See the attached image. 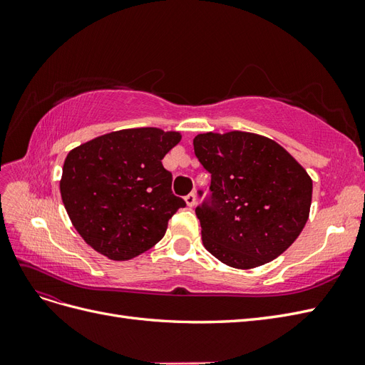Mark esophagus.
Here are the masks:
<instances>
[{"label": "esophagus", "mask_w": 365, "mask_h": 365, "mask_svg": "<svg viewBox=\"0 0 365 365\" xmlns=\"http://www.w3.org/2000/svg\"><path fill=\"white\" fill-rule=\"evenodd\" d=\"M184 201H185V204L189 205V207H193V205L196 204V196H195V193H189V195H187V196L184 197Z\"/></svg>", "instance_id": "34e87169"}]
</instances>
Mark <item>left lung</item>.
I'll use <instances>...</instances> for the list:
<instances>
[{
	"label": "left lung",
	"instance_id": "obj_1",
	"mask_svg": "<svg viewBox=\"0 0 365 365\" xmlns=\"http://www.w3.org/2000/svg\"><path fill=\"white\" fill-rule=\"evenodd\" d=\"M195 155L212 173V197L196 207L205 250L231 268L279 257L304 228L312 180L274 140L252 132H205Z\"/></svg>",
	"mask_w": 365,
	"mask_h": 365
}]
</instances>
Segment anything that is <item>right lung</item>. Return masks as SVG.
<instances>
[{
    "instance_id": "1",
    "label": "right lung",
    "mask_w": 365,
    "mask_h": 365,
    "mask_svg": "<svg viewBox=\"0 0 365 365\" xmlns=\"http://www.w3.org/2000/svg\"><path fill=\"white\" fill-rule=\"evenodd\" d=\"M181 141L176 130L121 129L68 152L61 196L73 227L111 260H129L163 239L169 219L185 207L172 193L161 160Z\"/></svg>"
}]
</instances>
